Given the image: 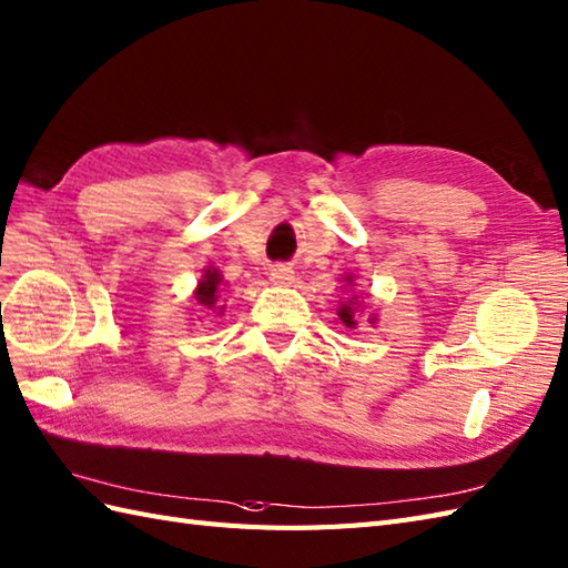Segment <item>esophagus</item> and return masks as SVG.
<instances>
[{
    "label": "esophagus",
    "mask_w": 568,
    "mask_h": 568,
    "mask_svg": "<svg viewBox=\"0 0 568 568\" xmlns=\"http://www.w3.org/2000/svg\"><path fill=\"white\" fill-rule=\"evenodd\" d=\"M268 278L273 285H290L295 281V271L285 264H275V266H271Z\"/></svg>",
    "instance_id": "esophagus-1"
}]
</instances>
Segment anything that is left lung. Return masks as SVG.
<instances>
[{
  "instance_id": "obj_1",
  "label": "left lung",
  "mask_w": 568,
  "mask_h": 568,
  "mask_svg": "<svg viewBox=\"0 0 568 568\" xmlns=\"http://www.w3.org/2000/svg\"><path fill=\"white\" fill-rule=\"evenodd\" d=\"M345 283L353 285V275H345ZM355 300H357V295H353L351 300L343 302L341 307H338V318H341V322H343L347 328H355V326H357V318H355V310H357L355 304H357V302H355ZM369 322L374 324V316L369 318Z\"/></svg>"
}]
</instances>
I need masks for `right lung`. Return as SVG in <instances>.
<instances>
[{
    "label": "right lung",
    "instance_id": "1",
    "mask_svg": "<svg viewBox=\"0 0 568 568\" xmlns=\"http://www.w3.org/2000/svg\"><path fill=\"white\" fill-rule=\"evenodd\" d=\"M223 285L225 283H223L221 271L213 268V266H209L206 271H203L201 281H199V285L194 290V300H196V304L201 307V312L215 314V316H221L225 312V304H221V300H217V297H221Z\"/></svg>",
    "mask_w": 568,
    "mask_h": 568
}]
</instances>
